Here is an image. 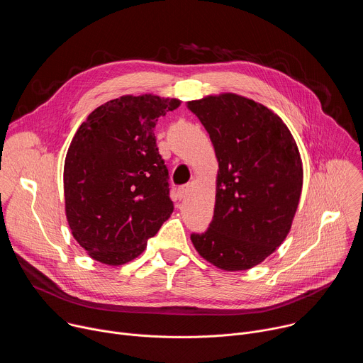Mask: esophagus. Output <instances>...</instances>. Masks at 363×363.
Listing matches in <instances>:
<instances>
[{"label": "esophagus", "mask_w": 363, "mask_h": 363, "mask_svg": "<svg viewBox=\"0 0 363 363\" xmlns=\"http://www.w3.org/2000/svg\"><path fill=\"white\" fill-rule=\"evenodd\" d=\"M188 192H189V185H182V186H179V188H178V196H179V199H184V198L188 195Z\"/></svg>", "instance_id": "34e87169"}]
</instances>
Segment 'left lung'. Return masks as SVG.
I'll use <instances>...</instances> for the list:
<instances>
[{
	"mask_svg": "<svg viewBox=\"0 0 363 363\" xmlns=\"http://www.w3.org/2000/svg\"><path fill=\"white\" fill-rule=\"evenodd\" d=\"M210 133L218 160L214 217L191 234L196 251L221 270L260 264L287 237L303 168L297 145L270 109L225 93L188 101Z\"/></svg>",
	"mask_w": 363,
	"mask_h": 363,
	"instance_id": "1",
	"label": "left lung"
}]
</instances>
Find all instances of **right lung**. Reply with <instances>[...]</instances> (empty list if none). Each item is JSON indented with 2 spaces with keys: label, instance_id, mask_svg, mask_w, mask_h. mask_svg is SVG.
Wrapping results in <instances>:
<instances>
[{
  "label": "right lung",
  "instance_id": "add662e5",
  "mask_svg": "<svg viewBox=\"0 0 363 363\" xmlns=\"http://www.w3.org/2000/svg\"><path fill=\"white\" fill-rule=\"evenodd\" d=\"M178 99L122 96L94 109L76 132L65 162L66 216L94 260L136 258L171 217L169 174L155 126Z\"/></svg>",
  "mask_w": 363,
  "mask_h": 363
}]
</instances>
